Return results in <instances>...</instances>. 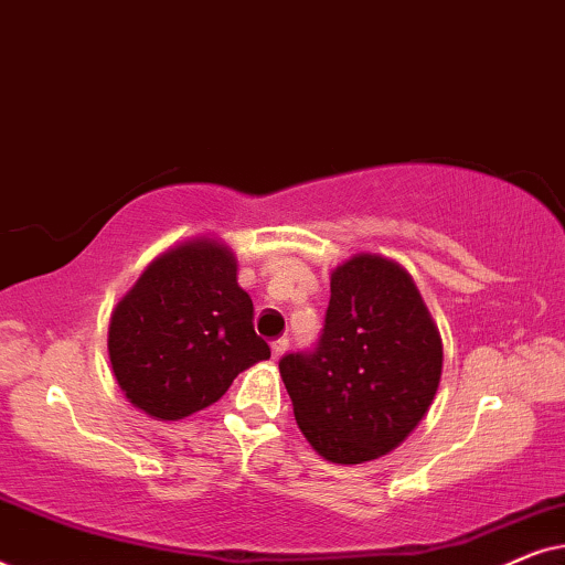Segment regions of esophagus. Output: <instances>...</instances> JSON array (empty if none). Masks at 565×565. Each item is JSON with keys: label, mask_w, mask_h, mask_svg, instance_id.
<instances>
[{"label": "esophagus", "mask_w": 565, "mask_h": 565, "mask_svg": "<svg viewBox=\"0 0 565 565\" xmlns=\"http://www.w3.org/2000/svg\"><path fill=\"white\" fill-rule=\"evenodd\" d=\"M288 347H290V339L288 337H280V339H275L273 344H269V350H273V360H280L285 352H288Z\"/></svg>", "instance_id": "34e87169"}]
</instances>
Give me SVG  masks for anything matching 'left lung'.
I'll list each match as a JSON object with an SVG mask.
<instances>
[{
  "label": "left lung",
  "mask_w": 565,
  "mask_h": 565,
  "mask_svg": "<svg viewBox=\"0 0 565 565\" xmlns=\"http://www.w3.org/2000/svg\"><path fill=\"white\" fill-rule=\"evenodd\" d=\"M280 375L313 450L358 466L398 447L427 414L443 342L412 275L358 254L331 275L319 342L285 354Z\"/></svg>",
  "instance_id": "8db88e82"
}]
</instances>
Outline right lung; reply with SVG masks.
Returning <instances> with one entry per match:
<instances>
[{"instance_id": "obj_1", "label": "right lung", "mask_w": 565, "mask_h": 565, "mask_svg": "<svg viewBox=\"0 0 565 565\" xmlns=\"http://www.w3.org/2000/svg\"><path fill=\"white\" fill-rule=\"evenodd\" d=\"M113 373L130 404L177 422L269 358L226 246L198 238L151 262L110 319Z\"/></svg>"}]
</instances>
